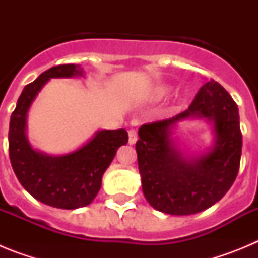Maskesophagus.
I'll return each mask as SVG.
<instances>
[{
  "label": "esophagus",
  "mask_w": 258,
  "mask_h": 258,
  "mask_svg": "<svg viewBox=\"0 0 258 258\" xmlns=\"http://www.w3.org/2000/svg\"><path fill=\"white\" fill-rule=\"evenodd\" d=\"M127 134H129V145H134L137 142V140H138L137 132L134 129H131V131L127 132Z\"/></svg>",
  "instance_id": "esophagus-1"
}]
</instances>
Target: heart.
<instances>
[{
  "mask_svg": "<svg viewBox=\"0 0 258 258\" xmlns=\"http://www.w3.org/2000/svg\"><path fill=\"white\" fill-rule=\"evenodd\" d=\"M168 94H169V88H168V86H157V88L155 89V92L152 93V97H154L155 99H161V98L166 97Z\"/></svg>",
  "mask_w": 258,
  "mask_h": 258,
  "instance_id": "heart-1",
  "label": "heart"
}]
</instances>
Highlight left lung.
I'll list each match as a JSON object with an SVG mask.
<instances>
[{"label": "left lung", "instance_id": "left-lung-1", "mask_svg": "<svg viewBox=\"0 0 258 258\" xmlns=\"http://www.w3.org/2000/svg\"><path fill=\"white\" fill-rule=\"evenodd\" d=\"M187 118H206L215 141L198 155L180 151L172 129ZM136 143L145 198L157 211L174 216L199 213L221 200L239 172L241 132L238 106L214 80L200 88L188 109L168 120L145 124Z\"/></svg>", "mask_w": 258, "mask_h": 258}]
</instances>
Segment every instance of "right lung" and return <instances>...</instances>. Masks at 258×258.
<instances>
[{"label":"right lung","mask_w":258,"mask_h":258,"mask_svg":"<svg viewBox=\"0 0 258 258\" xmlns=\"http://www.w3.org/2000/svg\"><path fill=\"white\" fill-rule=\"evenodd\" d=\"M77 76H84L79 64L55 66L42 72L23 89L9 127V155L17 178L38 202L60 209L89 206L118 147L127 143L125 129H104L80 149L64 155L52 156L32 147L27 137V115L41 89L50 79Z\"/></svg>","instance_id":"1"}]
</instances>
